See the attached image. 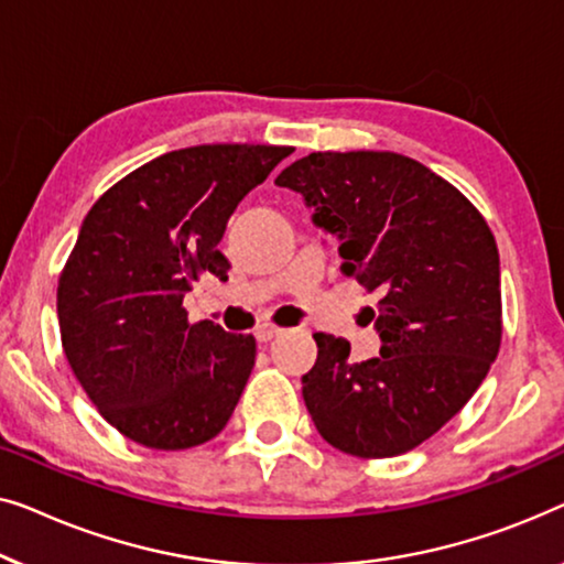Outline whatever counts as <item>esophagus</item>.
Here are the masks:
<instances>
[{
  "label": "esophagus",
  "mask_w": 564,
  "mask_h": 564,
  "mask_svg": "<svg viewBox=\"0 0 564 564\" xmlns=\"http://www.w3.org/2000/svg\"><path fill=\"white\" fill-rule=\"evenodd\" d=\"M281 327H275V324H258L256 327V339L258 343H271L273 337L281 335Z\"/></svg>",
  "instance_id": "esophagus-1"
}]
</instances>
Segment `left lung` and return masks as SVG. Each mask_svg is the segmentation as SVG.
Masks as SVG:
<instances>
[{"instance_id": "left-lung-1", "label": "left lung", "mask_w": 564, "mask_h": 564, "mask_svg": "<svg viewBox=\"0 0 564 564\" xmlns=\"http://www.w3.org/2000/svg\"><path fill=\"white\" fill-rule=\"evenodd\" d=\"M275 184L335 237L343 273L378 291V358L314 335L301 378L314 426L355 457H395L437 434L478 391L501 347V268L482 214L449 181L386 150L312 153Z\"/></svg>"}]
</instances>
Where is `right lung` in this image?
I'll use <instances>...</instances> for the list:
<instances>
[{
    "mask_svg": "<svg viewBox=\"0 0 564 564\" xmlns=\"http://www.w3.org/2000/svg\"><path fill=\"white\" fill-rule=\"evenodd\" d=\"M293 148L171 150L101 194L58 279L61 343L99 414L150 449H188L225 430L256 365V337L188 324L202 273L245 194Z\"/></svg>",
    "mask_w": 564,
    "mask_h": 564,
    "instance_id": "obj_1",
    "label": "right lung"
}]
</instances>
